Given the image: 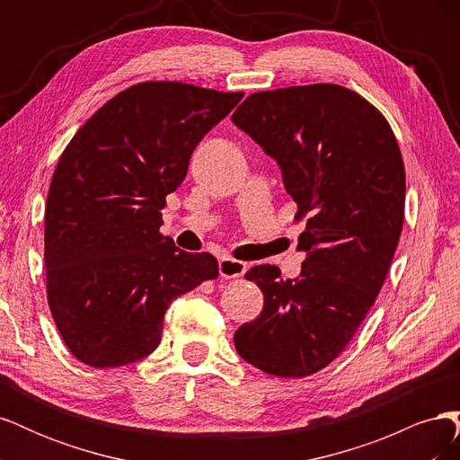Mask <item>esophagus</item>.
Segmentation results:
<instances>
[{
	"mask_svg": "<svg viewBox=\"0 0 460 460\" xmlns=\"http://www.w3.org/2000/svg\"><path fill=\"white\" fill-rule=\"evenodd\" d=\"M218 272L222 278H242L247 272V262L230 259V257H222L218 261Z\"/></svg>",
	"mask_w": 460,
	"mask_h": 460,
	"instance_id": "obj_1",
	"label": "esophagus"
}]
</instances>
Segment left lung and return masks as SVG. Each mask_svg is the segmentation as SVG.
<instances>
[{
  "label": "left lung",
  "mask_w": 460,
  "mask_h": 460,
  "mask_svg": "<svg viewBox=\"0 0 460 460\" xmlns=\"http://www.w3.org/2000/svg\"><path fill=\"white\" fill-rule=\"evenodd\" d=\"M232 122L278 163L296 218H307L297 278L270 264L245 274L264 305L234 345L262 372L305 378L345 349L380 294L405 215V166L380 111L338 84L252 93Z\"/></svg>",
  "instance_id": "1"
}]
</instances>
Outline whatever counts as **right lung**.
Returning <instances> with one entry per match:
<instances>
[{
	"mask_svg": "<svg viewBox=\"0 0 460 460\" xmlns=\"http://www.w3.org/2000/svg\"><path fill=\"white\" fill-rule=\"evenodd\" d=\"M182 82H142L97 109L63 151L46 203L48 303L84 365L155 351L172 299L218 276L211 253L159 234L193 149L240 103Z\"/></svg>",
	"mask_w": 460,
	"mask_h": 460,
	"instance_id": "right-lung-1",
	"label": "right lung"
}]
</instances>
